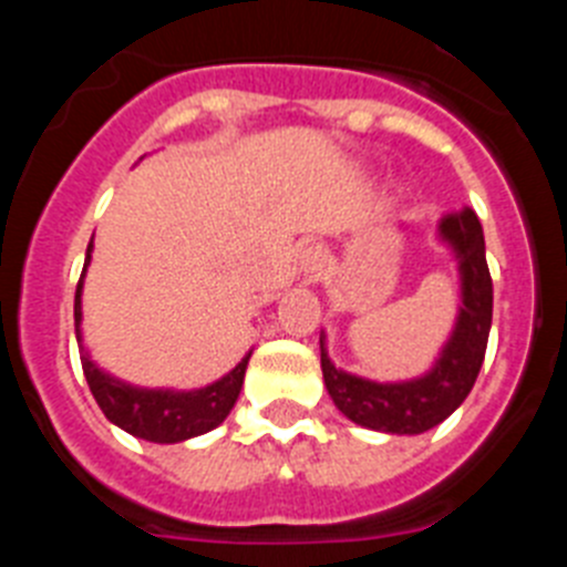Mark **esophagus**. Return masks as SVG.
<instances>
[{
  "mask_svg": "<svg viewBox=\"0 0 567 567\" xmlns=\"http://www.w3.org/2000/svg\"><path fill=\"white\" fill-rule=\"evenodd\" d=\"M298 267H300V272L307 275V278H318L320 269H323V252H320L318 247H307L303 252H300Z\"/></svg>",
  "mask_w": 567,
  "mask_h": 567,
  "instance_id": "34e87169",
  "label": "esophagus"
}]
</instances>
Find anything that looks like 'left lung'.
Masks as SVG:
<instances>
[{"label":"left lung","mask_w":567,"mask_h":567,"mask_svg":"<svg viewBox=\"0 0 567 567\" xmlns=\"http://www.w3.org/2000/svg\"><path fill=\"white\" fill-rule=\"evenodd\" d=\"M437 235L460 269V312L443 352L425 374L400 383H378L349 374L329 360L320 338V369L329 398L352 423L385 434H423L443 423L468 398L485 358L494 287L485 264V238L474 209L445 213Z\"/></svg>","instance_id":"8db88e82"}]
</instances>
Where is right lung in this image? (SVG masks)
Segmentation results:
<instances>
[{"instance_id": "add662e5", "label": "right lung", "mask_w": 567, "mask_h": 567, "mask_svg": "<svg viewBox=\"0 0 567 567\" xmlns=\"http://www.w3.org/2000/svg\"><path fill=\"white\" fill-rule=\"evenodd\" d=\"M90 249L84 258V272L90 264ZM84 272L79 278L76 287V303H73V318H76V338L82 343V284ZM252 354V352H249ZM249 354L235 365L233 372L224 374L221 380L204 385V389H193V392H173V389H138V385L122 383V380L110 378L102 372L82 346V369L87 378L90 392L96 398L99 409L110 423L124 429L127 434L138 440H150V443H182V440L198 437V434L213 432L215 425H221L227 414L233 412L235 400L244 385V374H247Z\"/></svg>"}]
</instances>
